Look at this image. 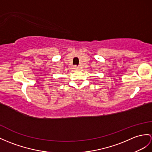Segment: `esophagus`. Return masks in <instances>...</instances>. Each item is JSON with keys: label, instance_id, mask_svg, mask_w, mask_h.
<instances>
[{"label": "esophagus", "instance_id": "1", "mask_svg": "<svg viewBox=\"0 0 152 152\" xmlns=\"http://www.w3.org/2000/svg\"><path fill=\"white\" fill-rule=\"evenodd\" d=\"M73 68L75 69H76V70H78V69H80V67L79 66H75L73 67Z\"/></svg>", "mask_w": 152, "mask_h": 152}]
</instances>
